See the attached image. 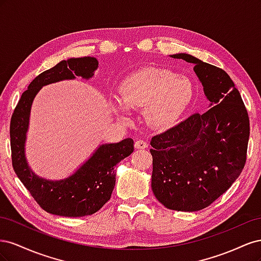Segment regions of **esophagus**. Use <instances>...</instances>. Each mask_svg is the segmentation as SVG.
I'll return each mask as SVG.
<instances>
[{"label": "esophagus", "instance_id": "34e87169", "mask_svg": "<svg viewBox=\"0 0 261 261\" xmlns=\"http://www.w3.org/2000/svg\"><path fill=\"white\" fill-rule=\"evenodd\" d=\"M147 147H148V144L146 143V141H144V140L139 139V140L135 141V148L136 149H145Z\"/></svg>", "mask_w": 261, "mask_h": 261}]
</instances>
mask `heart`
<instances>
[{"mask_svg": "<svg viewBox=\"0 0 261 261\" xmlns=\"http://www.w3.org/2000/svg\"><path fill=\"white\" fill-rule=\"evenodd\" d=\"M193 92V83L186 76L147 68L125 78L120 86L121 97L110 101V108L124 120L128 109H144L147 125L162 130L176 123L191 102Z\"/></svg>", "mask_w": 261, "mask_h": 261, "instance_id": "b5f03b06", "label": "heart"}]
</instances>
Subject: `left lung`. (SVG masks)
Instances as JSON below:
<instances>
[{
	"label": "left lung",
	"mask_w": 261,
	"mask_h": 261,
	"mask_svg": "<svg viewBox=\"0 0 261 261\" xmlns=\"http://www.w3.org/2000/svg\"><path fill=\"white\" fill-rule=\"evenodd\" d=\"M194 64L209 100L196 113L151 138V188L164 207L193 212L208 207L236 180L246 162L249 118L240 91L223 69L177 53Z\"/></svg>",
	"instance_id": "obj_1"
}]
</instances>
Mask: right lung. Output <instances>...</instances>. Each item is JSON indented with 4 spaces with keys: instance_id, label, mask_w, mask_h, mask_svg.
Here are the masks:
<instances>
[{
    "instance_id": "add662e5",
    "label": "right lung",
    "mask_w": 261,
    "mask_h": 261,
    "mask_svg": "<svg viewBox=\"0 0 261 261\" xmlns=\"http://www.w3.org/2000/svg\"><path fill=\"white\" fill-rule=\"evenodd\" d=\"M99 65L96 58L63 60L30 83L21 94L11 121L13 168L21 183L43 210L63 217L90 216L111 198L115 186V165L134 151V141L102 144L73 174L63 179L40 177L31 170L26 158V140L31 106L43 86L82 77L90 80Z\"/></svg>"
}]
</instances>
